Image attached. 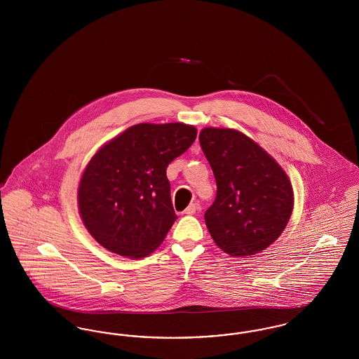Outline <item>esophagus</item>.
Here are the masks:
<instances>
[{
  "mask_svg": "<svg viewBox=\"0 0 359 359\" xmlns=\"http://www.w3.org/2000/svg\"><path fill=\"white\" fill-rule=\"evenodd\" d=\"M196 210H198V207L195 203H191V205H188L187 208L184 210V214H187V215H194L195 212H196Z\"/></svg>",
  "mask_w": 359,
  "mask_h": 359,
  "instance_id": "1",
  "label": "esophagus"
}]
</instances>
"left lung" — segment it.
<instances>
[{
	"instance_id": "1",
	"label": "left lung",
	"mask_w": 359,
	"mask_h": 359,
	"mask_svg": "<svg viewBox=\"0 0 359 359\" xmlns=\"http://www.w3.org/2000/svg\"><path fill=\"white\" fill-rule=\"evenodd\" d=\"M199 141L217 180V198L205 212L215 245L231 257L265 250L281 236L293 211L287 172L236 129L208 126Z\"/></svg>"
}]
</instances>
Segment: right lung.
<instances>
[{"label":"right lung","mask_w":359,"mask_h":359,"mask_svg":"<svg viewBox=\"0 0 359 359\" xmlns=\"http://www.w3.org/2000/svg\"><path fill=\"white\" fill-rule=\"evenodd\" d=\"M196 133L183 122L137 123L103 144L78 187V208L90 236L122 257L154 253L177 219L167 167Z\"/></svg>","instance_id":"add662e5"}]
</instances>
